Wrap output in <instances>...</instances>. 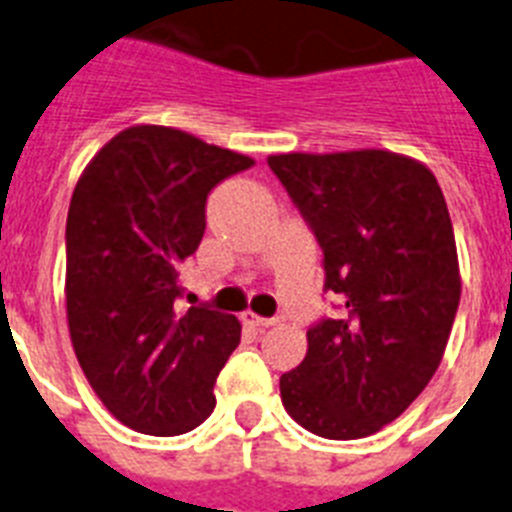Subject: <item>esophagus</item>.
Returning a JSON list of instances; mask_svg holds the SVG:
<instances>
[{
  "label": "esophagus",
  "instance_id": "obj_1",
  "mask_svg": "<svg viewBox=\"0 0 512 512\" xmlns=\"http://www.w3.org/2000/svg\"><path fill=\"white\" fill-rule=\"evenodd\" d=\"M242 322L247 324V327H255V330H265V327H273L275 319L257 317L255 311H244V314H242Z\"/></svg>",
  "mask_w": 512,
  "mask_h": 512
}]
</instances>
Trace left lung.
<instances>
[{"instance_id": "left-lung-1", "label": "left lung", "mask_w": 512, "mask_h": 512, "mask_svg": "<svg viewBox=\"0 0 512 512\" xmlns=\"http://www.w3.org/2000/svg\"><path fill=\"white\" fill-rule=\"evenodd\" d=\"M268 164L322 247L324 288L342 301L281 376L283 407L332 441L379 433L433 379L459 309L441 185L422 162L386 149L291 151Z\"/></svg>"}]
</instances>
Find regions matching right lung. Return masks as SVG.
Instances as JSON below:
<instances>
[{
	"mask_svg": "<svg viewBox=\"0 0 512 512\" xmlns=\"http://www.w3.org/2000/svg\"><path fill=\"white\" fill-rule=\"evenodd\" d=\"M255 159L167 126H131L84 167L66 219V322L84 376L115 420L146 435L198 428L239 345L231 314H177L180 265L206 198Z\"/></svg>",
	"mask_w": 512,
	"mask_h": 512,
	"instance_id": "right-lung-1",
	"label": "right lung"
}]
</instances>
